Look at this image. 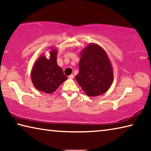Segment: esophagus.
I'll list each match as a JSON object with an SVG mask.
<instances>
[{"label":"esophagus","instance_id":"obj_1","mask_svg":"<svg viewBox=\"0 0 151 151\" xmlns=\"http://www.w3.org/2000/svg\"><path fill=\"white\" fill-rule=\"evenodd\" d=\"M68 78H70V79H73L74 78V75H73V74H72V75H70L68 76Z\"/></svg>","mask_w":151,"mask_h":151}]
</instances>
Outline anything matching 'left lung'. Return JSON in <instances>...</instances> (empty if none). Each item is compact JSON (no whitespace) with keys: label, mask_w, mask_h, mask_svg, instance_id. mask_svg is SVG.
I'll return each mask as SVG.
<instances>
[{"label":"left lung","mask_w":151,"mask_h":151,"mask_svg":"<svg viewBox=\"0 0 151 151\" xmlns=\"http://www.w3.org/2000/svg\"><path fill=\"white\" fill-rule=\"evenodd\" d=\"M76 80L86 95L96 96L105 93L113 81V70L109 58L103 48L91 43L83 48Z\"/></svg>","instance_id":"obj_1"}]
</instances>
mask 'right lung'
Instances as JSON below:
<instances>
[{
	"label": "right lung",
	"mask_w": 151,
	"mask_h": 151,
	"mask_svg": "<svg viewBox=\"0 0 151 151\" xmlns=\"http://www.w3.org/2000/svg\"><path fill=\"white\" fill-rule=\"evenodd\" d=\"M50 48V57L47 58L45 54L40 56L31 70V81L38 91L50 94L55 92L67 77L63 70L57 65V50Z\"/></svg>",
	"instance_id": "right-lung-1"
}]
</instances>
